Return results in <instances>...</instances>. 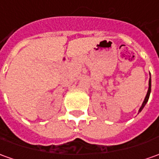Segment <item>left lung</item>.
Returning a JSON list of instances; mask_svg holds the SVG:
<instances>
[{
    "label": "left lung",
    "mask_w": 159,
    "mask_h": 159,
    "mask_svg": "<svg viewBox=\"0 0 159 159\" xmlns=\"http://www.w3.org/2000/svg\"><path fill=\"white\" fill-rule=\"evenodd\" d=\"M151 89H152V81H151V78L149 79V89H148V91L147 94H146V97L144 98V101L143 102V104H142V106L141 108L139 109V112L142 111L143 109V107L145 106V104H146V102H148V100H149V98H150V94H151Z\"/></svg>",
    "instance_id": "left-lung-1"
}]
</instances>
